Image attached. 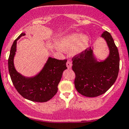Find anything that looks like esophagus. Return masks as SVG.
Listing matches in <instances>:
<instances>
[{
	"label": "esophagus",
	"mask_w": 129,
	"mask_h": 129,
	"mask_svg": "<svg viewBox=\"0 0 129 129\" xmlns=\"http://www.w3.org/2000/svg\"><path fill=\"white\" fill-rule=\"evenodd\" d=\"M66 65H67V68H68V69H71V68H72V63H71V60H67Z\"/></svg>",
	"instance_id": "34e87169"
}]
</instances>
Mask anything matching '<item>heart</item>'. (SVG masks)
Listing matches in <instances>:
<instances>
[{"instance_id": "b5f03b06", "label": "heart", "mask_w": 129, "mask_h": 129, "mask_svg": "<svg viewBox=\"0 0 129 129\" xmlns=\"http://www.w3.org/2000/svg\"><path fill=\"white\" fill-rule=\"evenodd\" d=\"M89 45V38L81 34H72L65 36L59 42V46L63 51H68L73 49L75 54L84 51Z\"/></svg>"}]
</instances>
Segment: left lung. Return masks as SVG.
I'll use <instances>...</instances> for the list:
<instances>
[{"mask_svg": "<svg viewBox=\"0 0 129 129\" xmlns=\"http://www.w3.org/2000/svg\"><path fill=\"white\" fill-rule=\"evenodd\" d=\"M102 37L110 49L109 56L105 60L97 62L91 47L72 58L75 89L85 97H94L104 94L114 84L119 74L120 58L117 47L107 31L102 33Z\"/></svg>", "mask_w": 129, "mask_h": 129, "instance_id": "1", "label": "left lung"}]
</instances>
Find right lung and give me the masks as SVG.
Instances as JSON below:
<instances>
[{"label": "right lung", "instance_id": "add662e5", "mask_svg": "<svg viewBox=\"0 0 129 129\" xmlns=\"http://www.w3.org/2000/svg\"><path fill=\"white\" fill-rule=\"evenodd\" d=\"M14 40L8 59L9 72L12 82L17 92L25 99L37 102H44L51 99L57 92L58 85L62 72L67 69V60H58L49 57L42 71L34 77L26 78L16 71L14 66V57L16 52L17 40Z\"/></svg>", "mask_w": 129, "mask_h": 129}]
</instances>
